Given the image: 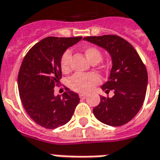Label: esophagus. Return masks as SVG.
Wrapping results in <instances>:
<instances>
[{"mask_svg":"<svg viewBox=\"0 0 160 160\" xmlns=\"http://www.w3.org/2000/svg\"><path fill=\"white\" fill-rule=\"evenodd\" d=\"M87 94H79V97L81 98V99H85L86 97H87Z\"/></svg>","mask_w":160,"mask_h":160,"instance_id":"esophagus-1","label":"esophagus"}]
</instances>
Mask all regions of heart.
<instances>
[{
  "label": "heart",
  "mask_w": 160,
  "mask_h": 160,
  "mask_svg": "<svg viewBox=\"0 0 160 160\" xmlns=\"http://www.w3.org/2000/svg\"><path fill=\"white\" fill-rule=\"evenodd\" d=\"M84 54L86 58L92 64H97L102 58V54L98 48L95 46L85 47ZM71 52L66 50L60 58V68L64 73H68L71 70ZM101 82V78L99 75L95 72L90 73H77L73 75L69 79V86L71 89L76 92L87 93L94 89V87Z\"/></svg>",
  "instance_id": "obj_1"
}]
</instances>
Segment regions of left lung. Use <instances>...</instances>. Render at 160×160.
<instances>
[{"instance_id": "left-lung-1", "label": "left lung", "mask_w": 160, "mask_h": 160, "mask_svg": "<svg viewBox=\"0 0 160 160\" xmlns=\"http://www.w3.org/2000/svg\"><path fill=\"white\" fill-rule=\"evenodd\" d=\"M83 39L107 50L113 64L108 81L102 89L107 94L113 90L114 96H101L93 114L108 126L125 125L143 105L148 80L147 68L133 46L120 36H90Z\"/></svg>"}]
</instances>
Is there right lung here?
Here are the masks:
<instances>
[{"mask_svg":"<svg viewBox=\"0 0 160 160\" xmlns=\"http://www.w3.org/2000/svg\"><path fill=\"white\" fill-rule=\"evenodd\" d=\"M82 37H47L28 51L18 74V88L22 105L30 118L45 128L66 124L74 114L80 98L66 89L63 96H54V87L62 78L60 58L68 47Z\"/></svg>","mask_w":160,"mask_h":160,"instance_id":"1","label":"right lung"}]
</instances>
